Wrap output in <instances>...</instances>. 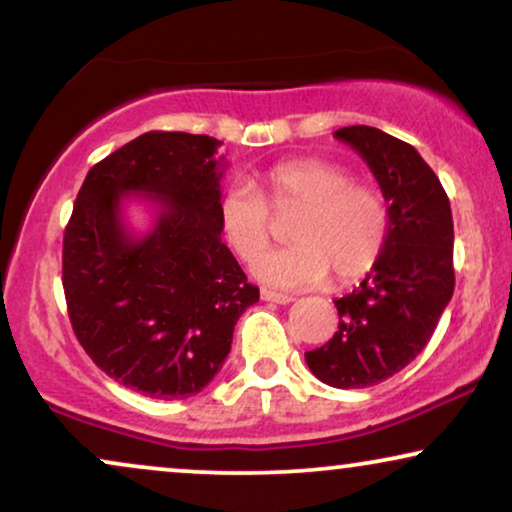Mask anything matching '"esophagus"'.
<instances>
[{"mask_svg": "<svg viewBox=\"0 0 512 512\" xmlns=\"http://www.w3.org/2000/svg\"><path fill=\"white\" fill-rule=\"evenodd\" d=\"M261 298L268 300V303H277V305H286V303H291V300H293V296H289V293H277V291H270V289H263Z\"/></svg>", "mask_w": 512, "mask_h": 512, "instance_id": "34e87169", "label": "esophagus"}]
</instances>
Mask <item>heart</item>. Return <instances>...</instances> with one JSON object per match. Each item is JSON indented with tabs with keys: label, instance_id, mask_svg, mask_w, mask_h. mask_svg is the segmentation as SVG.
I'll list each match as a JSON object with an SVG mask.
<instances>
[{
	"label": "heart",
	"instance_id": "obj_1",
	"mask_svg": "<svg viewBox=\"0 0 512 512\" xmlns=\"http://www.w3.org/2000/svg\"><path fill=\"white\" fill-rule=\"evenodd\" d=\"M268 200L275 209L300 207L289 226V240L258 258L256 275L272 286L300 289L328 272L338 284L354 282L377 263L389 230L382 193L356 184L338 163L293 158L265 174ZM223 235L242 261H254L270 237L268 202L251 184L235 181L219 200Z\"/></svg>",
	"mask_w": 512,
	"mask_h": 512
}]
</instances>
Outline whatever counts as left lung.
Instances as JSON below:
<instances>
[{
    "mask_svg": "<svg viewBox=\"0 0 512 512\" xmlns=\"http://www.w3.org/2000/svg\"><path fill=\"white\" fill-rule=\"evenodd\" d=\"M333 137L366 160L389 205V230L366 279L335 300L338 331L305 352V361L328 387L363 389L415 361L450 303L452 209L415 146L370 125H349Z\"/></svg>",
    "mask_w": 512,
    "mask_h": 512,
    "instance_id": "1",
    "label": "left lung"
}]
</instances>
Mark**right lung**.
Returning a JSON list of instances; mask_svg holds the SVG:
<instances>
[{
    "mask_svg": "<svg viewBox=\"0 0 512 512\" xmlns=\"http://www.w3.org/2000/svg\"><path fill=\"white\" fill-rule=\"evenodd\" d=\"M221 142L144 132L100 160L76 195L62 286L81 347L111 380L149 398L195 396L219 373L258 286L221 242ZM157 209L144 236L122 207Z\"/></svg>",
    "mask_w": 512,
    "mask_h": 512,
    "instance_id": "obj_1",
    "label": "right lung"
}]
</instances>
